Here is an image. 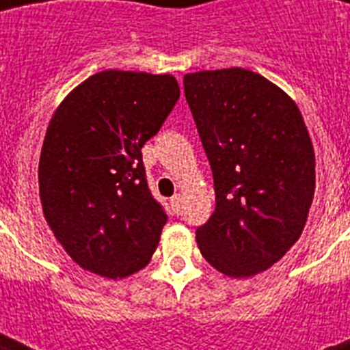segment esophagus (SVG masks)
<instances>
[{
  "instance_id": "esophagus-1",
  "label": "esophagus",
  "mask_w": 350,
  "mask_h": 350,
  "mask_svg": "<svg viewBox=\"0 0 350 350\" xmlns=\"http://www.w3.org/2000/svg\"><path fill=\"white\" fill-rule=\"evenodd\" d=\"M170 205H172V211H174V214H181L183 196H181V194H176V196H172V200H170Z\"/></svg>"
}]
</instances>
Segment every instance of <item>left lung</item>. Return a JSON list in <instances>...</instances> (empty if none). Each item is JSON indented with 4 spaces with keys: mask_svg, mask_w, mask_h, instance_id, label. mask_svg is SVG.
Instances as JSON below:
<instances>
[{
    "mask_svg": "<svg viewBox=\"0 0 350 350\" xmlns=\"http://www.w3.org/2000/svg\"><path fill=\"white\" fill-rule=\"evenodd\" d=\"M183 85L216 192L198 247L227 276L258 274L296 243L309 216L316 172L304 118L282 89L245 68L187 74Z\"/></svg>",
    "mask_w": 350,
    "mask_h": 350,
    "instance_id": "1",
    "label": "left lung"
}]
</instances>
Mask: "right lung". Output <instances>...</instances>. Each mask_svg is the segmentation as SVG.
Here are the masks:
<instances>
[{
  "instance_id": "right-lung-1",
  "label": "right lung",
  "mask_w": 350,
  "mask_h": 350,
  "mask_svg": "<svg viewBox=\"0 0 350 350\" xmlns=\"http://www.w3.org/2000/svg\"><path fill=\"white\" fill-rule=\"evenodd\" d=\"M178 98L170 74L103 70L52 116L40 158L41 205L85 271L118 280L152 258L169 216L148 189L142 148Z\"/></svg>"
}]
</instances>
